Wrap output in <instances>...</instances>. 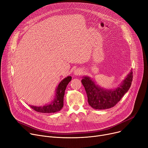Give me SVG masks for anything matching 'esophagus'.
<instances>
[{
  "label": "esophagus",
  "mask_w": 148,
  "mask_h": 148,
  "mask_svg": "<svg viewBox=\"0 0 148 148\" xmlns=\"http://www.w3.org/2000/svg\"><path fill=\"white\" fill-rule=\"evenodd\" d=\"M83 71L82 69H76V70L74 71V74L75 75H80L83 74Z\"/></svg>",
  "instance_id": "34e87169"
}]
</instances>
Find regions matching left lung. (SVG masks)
Returning <instances> with one entry per match:
<instances>
[{"label":"left lung","mask_w":148,"mask_h":148,"mask_svg":"<svg viewBox=\"0 0 148 148\" xmlns=\"http://www.w3.org/2000/svg\"><path fill=\"white\" fill-rule=\"evenodd\" d=\"M133 80V72L127 75L115 89L107 90L95 83L90 77H83L82 83L87 95L88 103L95 110H106L114 106L128 92Z\"/></svg>","instance_id":"left-lung-1"}]
</instances>
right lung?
I'll use <instances>...</instances> for the list:
<instances>
[{
    "label": "right lung",
    "instance_id": "right-lung-1",
    "mask_svg": "<svg viewBox=\"0 0 148 148\" xmlns=\"http://www.w3.org/2000/svg\"><path fill=\"white\" fill-rule=\"evenodd\" d=\"M71 79V76H68L60 82L56 90L54 99L50 104L41 106L33 105L29 106L34 111L42 113H54L60 111L64 106V96L66 87Z\"/></svg>",
    "mask_w": 148,
    "mask_h": 148
}]
</instances>
